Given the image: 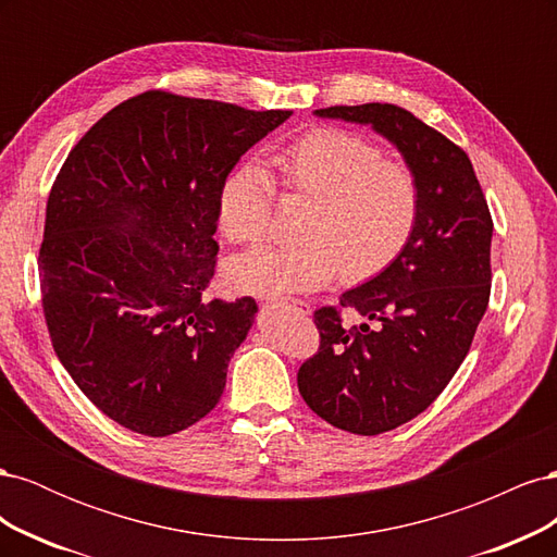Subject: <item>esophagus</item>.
Listing matches in <instances>:
<instances>
[{"label": "esophagus", "mask_w": 557, "mask_h": 557, "mask_svg": "<svg viewBox=\"0 0 557 557\" xmlns=\"http://www.w3.org/2000/svg\"><path fill=\"white\" fill-rule=\"evenodd\" d=\"M267 305L272 309L293 311L295 315H309L311 313V307L307 305V301H297V299H272V301H267Z\"/></svg>", "instance_id": "34e87169"}]
</instances>
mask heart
<instances>
[{"label":"heart","mask_w":557,"mask_h":557,"mask_svg":"<svg viewBox=\"0 0 557 557\" xmlns=\"http://www.w3.org/2000/svg\"><path fill=\"white\" fill-rule=\"evenodd\" d=\"M281 188L309 199L299 244L262 248L232 260L225 278L248 295H297L339 274L360 283L381 274L407 248L418 223V183L407 164L383 160L358 134L318 127L267 160ZM274 183L258 164L234 170L218 195V221L232 244L267 237Z\"/></svg>","instance_id":"obj_1"}]
</instances>
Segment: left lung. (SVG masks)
Segmentation results:
<instances>
[{"label": "left lung", "mask_w": 557, "mask_h": 557, "mask_svg": "<svg viewBox=\"0 0 557 557\" xmlns=\"http://www.w3.org/2000/svg\"><path fill=\"white\" fill-rule=\"evenodd\" d=\"M313 115L372 127L418 183V223L407 248L339 299L364 323L346 330L336 309L315 311L320 350L297 374L313 413L374 436L423 413L467 358L491 297L493 218L465 150L411 111L376 102Z\"/></svg>", "instance_id": "8db88e82"}]
</instances>
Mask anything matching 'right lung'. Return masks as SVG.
Masks as SVG:
<instances>
[{"instance_id":"obj_1","label":"right lung","mask_w":557,"mask_h":557,"mask_svg":"<svg viewBox=\"0 0 557 557\" xmlns=\"http://www.w3.org/2000/svg\"><path fill=\"white\" fill-rule=\"evenodd\" d=\"M293 111L144 92L83 137L46 205L39 276L50 342L95 407L146 436L221 399L256 299H207L218 195Z\"/></svg>"}]
</instances>
